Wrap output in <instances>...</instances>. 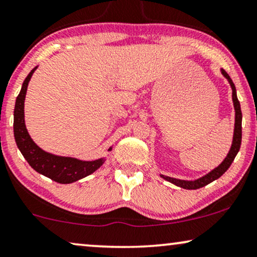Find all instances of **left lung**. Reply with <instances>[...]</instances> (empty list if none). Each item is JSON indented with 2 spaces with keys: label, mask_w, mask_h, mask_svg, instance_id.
<instances>
[{
  "label": "left lung",
  "mask_w": 257,
  "mask_h": 257,
  "mask_svg": "<svg viewBox=\"0 0 257 257\" xmlns=\"http://www.w3.org/2000/svg\"><path fill=\"white\" fill-rule=\"evenodd\" d=\"M220 72L224 77L228 79V82L230 84L232 89V102H233V108H235V129H233V139H232V145L231 148L226 155V158L224 159L222 164L219 165L218 167H216L215 170H212L210 173H207L204 177L199 178L197 180H180V179H175V178H171V177H166V175H161L165 180L170 181V183L177 185V186L183 187L185 190H197V188L204 187L206 186L207 184L212 183L213 180L218 179V178L222 177V175L228 171V168L230 167V165L232 164L233 159L237 155V153L239 151V147H241V141H242V111H241V105H239L238 99H237V95H236V87L235 84L232 83L231 78L228 73L225 72L223 69L220 70Z\"/></svg>",
  "instance_id": "left-lung-1"
}]
</instances>
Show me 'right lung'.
Here are the masks:
<instances>
[{"mask_svg":"<svg viewBox=\"0 0 257 257\" xmlns=\"http://www.w3.org/2000/svg\"><path fill=\"white\" fill-rule=\"evenodd\" d=\"M29 72L22 84L21 91L16 97L14 109V138L19 149L24 158L33 168L45 177L60 184H71L74 181L85 178L104 164L105 159H98L93 161H82L74 158L58 157L47 153L35 145V142L29 136L25 124V98L27 92V86L34 71ZM111 151V148H109Z\"/></svg>","mask_w":257,"mask_h":257,"instance_id":"obj_1","label":"right lung"}]
</instances>
